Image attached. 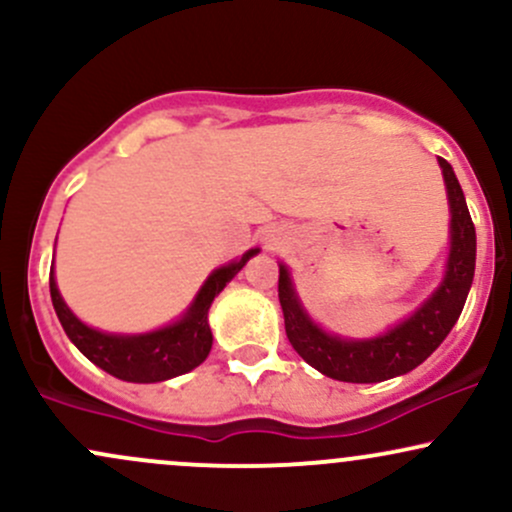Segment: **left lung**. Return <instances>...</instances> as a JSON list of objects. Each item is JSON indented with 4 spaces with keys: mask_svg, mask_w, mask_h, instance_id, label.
I'll use <instances>...</instances> for the list:
<instances>
[{
    "mask_svg": "<svg viewBox=\"0 0 512 512\" xmlns=\"http://www.w3.org/2000/svg\"><path fill=\"white\" fill-rule=\"evenodd\" d=\"M438 163L443 168L450 204L448 264L438 289L395 327L370 339H349L322 330L293 289L289 267L279 264V303L284 310L286 337L298 356L327 378L342 383H383L397 378L424 363L455 327L472 289L477 233L455 170L445 158H438Z\"/></svg>",
    "mask_w": 512,
    "mask_h": 512,
    "instance_id": "1",
    "label": "left lung"
}]
</instances>
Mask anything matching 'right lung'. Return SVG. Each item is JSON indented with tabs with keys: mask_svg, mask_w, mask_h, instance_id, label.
<instances>
[{
	"mask_svg": "<svg viewBox=\"0 0 512 512\" xmlns=\"http://www.w3.org/2000/svg\"><path fill=\"white\" fill-rule=\"evenodd\" d=\"M257 252L260 248H252L240 260L214 269L202 284V289L197 291L190 308L178 320L154 332L110 334L88 327L64 303L62 293L57 289L55 267L50 269L52 305H55V313L60 317L67 337L88 361L96 363L98 368L115 375V378L127 380V383H161V380L190 373L209 356L211 342H214L209 330L211 303Z\"/></svg>",
	"mask_w": 512,
	"mask_h": 512,
	"instance_id": "1",
	"label": "right lung"
}]
</instances>
